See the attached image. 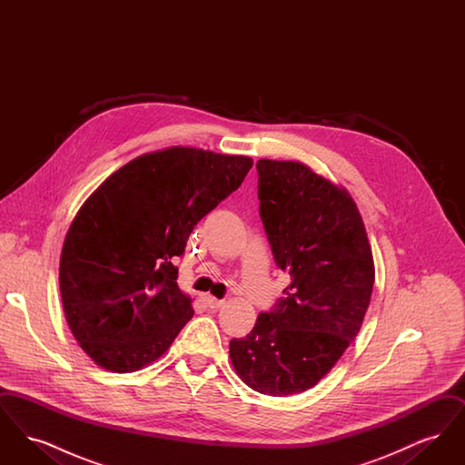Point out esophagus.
<instances>
[{
    "label": "esophagus",
    "instance_id": "34e87169",
    "mask_svg": "<svg viewBox=\"0 0 465 465\" xmlns=\"http://www.w3.org/2000/svg\"><path fill=\"white\" fill-rule=\"evenodd\" d=\"M203 302H205V305H207L209 309H220V307H223V303H224L223 300H218V298L209 296V294L203 298Z\"/></svg>",
    "mask_w": 465,
    "mask_h": 465
}]
</instances>
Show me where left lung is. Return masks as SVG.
Returning <instances> with one entry per match:
<instances>
[{
	"label": "left lung",
	"instance_id": "obj_1",
	"mask_svg": "<svg viewBox=\"0 0 465 465\" xmlns=\"http://www.w3.org/2000/svg\"><path fill=\"white\" fill-rule=\"evenodd\" d=\"M260 218L291 284L252 331L230 341L235 371L268 396L313 387L361 330L375 282L373 254L352 197L300 162L262 158Z\"/></svg>",
	"mask_w": 465,
	"mask_h": 465
}]
</instances>
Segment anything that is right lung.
Here are the masks:
<instances>
[{
	"label": "right lung",
	"instance_id": "right-lung-1",
	"mask_svg": "<svg viewBox=\"0 0 465 465\" xmlns=\"http://www.w3.org/2000/svg\"><path fill=\"white\" fill-rule=\"evenodd\" d=\"M249 156L169 148L111 174L67 230L59 286L67 326L110 371L141 370L193 317L174 262L195 224L233 193Z\"/></svg>",
	"mask_w": 465,
	"mask_h": 465
}]
</instances>
